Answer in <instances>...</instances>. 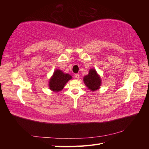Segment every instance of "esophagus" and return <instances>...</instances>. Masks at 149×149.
<instances>
[{
	"label": "esophagus",
	"instance_id": "esophagus-1",
	"mask_svg": "<svg viewBox=\"0 0 149 149\" xmlns=\"http://www.w3.org/2000/svg\"><path fill=\"white\" fill-rule=\"evenodd\" d=\"M75 78H76L77 79H79L80 78L79 74H75Z\"/></svg>",
	"mask_w": 149,
	"mask_h": 149
}]
</instances>
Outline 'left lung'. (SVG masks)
I'll list each match as a JSON object with an SVG mask.
<instances>
[{"label":"left lung","instance_id":"8db88e82","mask_svg":"<svg viewBox=\"0 0 149 149\" xmlns=\"http://www.w3.org/2000/svg\"><path fill=\"white\" fill-rule=\"evenodd\" d=\"M83 81L88 90L91 91L99 90L102 84L100 76L94 68L90 70L88 74L83 77Z\"/></svg>","mask_w":149,"mask_h":149}]
</instances>
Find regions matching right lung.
I'll return each instance as SVG.
<instances>
[{
  "label": "right lung",
  "instance_id": "obj_1",
  "mask_svg": "<svg viewBox=\"0 0 149 149\" xmlns=\"http://www.w3.org/2000/svg\"><path fill=\"white\" fill-rule=\"evenodd\" d=\"M72 78L71 75L65 74L61 70L56 69L54 72L51 77L49 79V89L54 92H59L64 88L66 83H68V81Z\"/></svg>",
  "mask_w": 149,
  "mask_h": 149
}]
</instances>
